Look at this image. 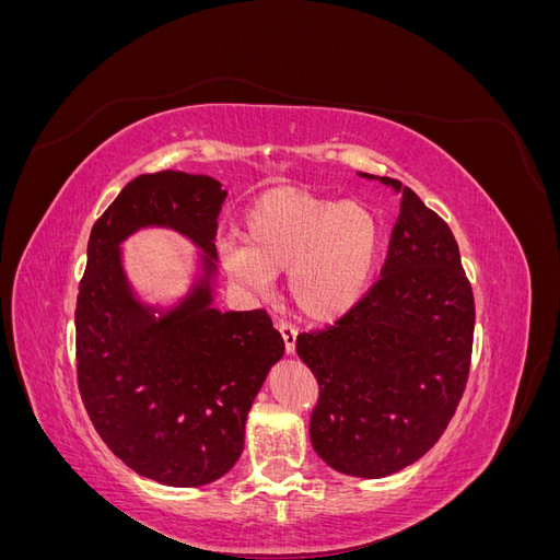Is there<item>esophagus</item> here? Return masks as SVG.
<instances>
[{
	"label": "esophagus",
	"instance_id": "obj_1",
	"mask_svg": "<svg viewBox=\"0 0 560 560\" xmlns=\"http://www.w3.org/2000/svg\"><path fill=\"white\" fill-rule=\"evenodd\" d=\"M278 331L284 341V352L287 354H294V346H296V329L292 325H287V322H280Z\"/></svg>",
	"mask_w": 560,
	"mask_h": 560
}]
</instances>
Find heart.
Here are the masks:
<instances>
[{
    "mask_svg": "<svg viewBox=\"0 0 560 560\" xmlns=\"http://www.w3.org/2000/svg\"><path fill=\"white\" fill-rule=\"evenodd\" d=\"M241 241L219 243L224 273L254 294H266L287 270V296L299 315L334 322L348 315L374 284L383 257L381 217L362 202L278 186L254 198Z\"/></svg>",
    "mask_w": 560,
    "mask_h": 560,
    "instance_id": "1",
    "label": "heart"
}]
</instances>
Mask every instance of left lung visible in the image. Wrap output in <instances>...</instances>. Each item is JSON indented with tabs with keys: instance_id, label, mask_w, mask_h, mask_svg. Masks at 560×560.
I'll list each match as a JSON object with an SVG mask.
<instances>
[{
	"instance_id": "obj_1",
	"label": "left lung",
	"mask_w": 560,
	"mask_h": 560,
	"mask_svg": "<svg viewBox=\"0 0 560 560\" xmlns=\"http://www.w3.org/2000/svg\"><path fill=\"white\" fill-rule=\"evenodd\" d=\"M399 196L381 280L334 327L299 334L317 378L311 444L331 469L383 479L444 434L469 374L474 296L448 224L409 186Z\"/></svg>"
}]
</instances>
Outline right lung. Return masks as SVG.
<instances>
[{
	"label": "right lung",
	"mask_w": 560,
	"mask_h": 560,
	"mask_svg": "<svg viewBox=\"0 0 560 560\" xmlns=\"http://www.w3.org/2000/svg\"><path fill=\"white\" fill-rule=\"evenodd\" d=\"M226 191L208 175H140L97 219L77 296V376L89 418L109 451L163 486H206L238 463L245 422L284 352L264 311L214 308L217 217ZM167 228L201 252L190 292L147 304L120 245Z\"/></svg>",
	"instance_id": "obj_1"
}]
</instances>
